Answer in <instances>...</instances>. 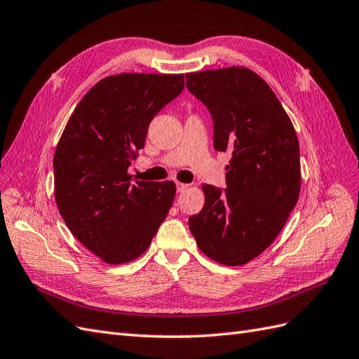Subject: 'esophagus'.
I'll return each instance as SVG.
<instances>
[{"instance_id": "obj_1", "label": "esophagus", "mask_w": 359, "mask_h": 359, "mask_svg": "<svg viewBox=\"0 0 359 359\" xmlns=\"http://www.w3.org/2000/svg\"><path fill=\"white\" fill-rule=\"evenodd\" d=\"M176 187H177V192H183L189 188V185H187V183H182V182H176Z\"/></svg>"}]
</instances>
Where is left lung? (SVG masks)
Returning <instances> with one entry per match:
<instances>
[{
    "mask_svg": "<svg viewBox=\"0 0 359 359\" xmlns=\"http://www.w3.org/2000/svg\"><path fill=\"white\" fill-rule=\"evenodd\" d=\"M187 87L210 111L215 150L231 153L227 189L201 187L206 200L189 230L209 259L241 266L269 247L298 203L299 141L278 97L251 69L191 72Z\"/></svg>",
    "mask_w": 359,
    "mask_h": 359,
    "instance_id": "obj_1",
    "label": "left lung"
}]
</instances>
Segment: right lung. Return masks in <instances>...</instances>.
<instances>
[{
    "instance_id": "1",
    "label": "right lung",
    "mask_w": 359,
    "mask_h": 359,
    "mask_svg": "<svg viewBox=\"0 0 359 359\" xmlns=\"http://www.w3.org/2000/svg\"><path fill=\"white\" fill-rule=\"evenodd\" d=\"M183 74H118L100 79L72 112L54 153V194L72 234L108 264L138 259L176 196V183H132V159L150 121L177 97Z\"/></svg>"
}]
</instances>
